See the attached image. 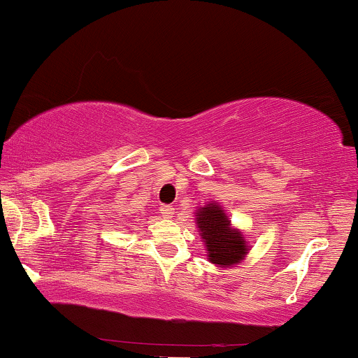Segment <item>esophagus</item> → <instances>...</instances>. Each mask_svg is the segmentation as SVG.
I'll use <instances>...</instances> for the list:
<instances>
[{"label": "esophagus", "instance_id": "1", "mask_svg": "<svg viewBox=\"0 0 358 358\" xmlns=\"http://www.w3.org/2000/svg\"><path fill=\"white\" fill-rule=\"evenodd\" d=\"M160 213H162L164 218H171L172 213H174V208L169 206V204H162V206H160Z\"/></svg>", "mask_w": 358, "mask_h": 358}]
</instances>
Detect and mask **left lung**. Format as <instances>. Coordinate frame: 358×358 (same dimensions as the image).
<instances>
[{
    "instance_id": "8db88e82",
    "label": "left lung",
    "mask_w": 358,
    "mask_h": 358,
    "mask_svg": "<svg viewBox=\"0 0 358 358\" xmlns=\"http://www.w3.org/2000/svg\"><path fill=\"white\" fill-rule=\"evenodd\" d=\"M201 236L206 242L208 257L218 266H233L247 255V243L240 231L231 230L230 220L216 203L208 204L196 213Z\"/></svg>"
}]
</instances>
